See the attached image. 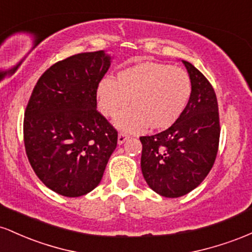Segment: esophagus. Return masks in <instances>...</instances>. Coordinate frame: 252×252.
I'll return each mask as SVG.
<instances>
[{
    "label": "esophagus",
    "mask_w": 252,
    "mask_h": 252,
    "mask_svg": "<svg viewBox=\"0 0 252 252\" xmlns=\"http://www.w3.org/2000/svg\"><path fill=\"white\" fill-rule=\"evenodd\" d=\"M129 138V135L126 132H120L118 134V144H123Z\"/></svg>",
    "instance_id": "esophagus-1"
}]
</instances>
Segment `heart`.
Wrapping results in <instances>:
<instances>
[{
    "mask_svg": "<svg viewBox=\"0 0 252 252\" xmlns=\"http://www.w3.org/2000/svg\"><path fill=\"white\" fill-rule=\"evenodd\" d=\"M192 94V82L186 71L161 63H140L124 68L117 79L105 78L97 89L100 112L116 116L120 128L137 131L148 124L152 129H166L180 118ZM130 99H128V97Z\"/></svg>",
    "mask_w": 252,
    "mask_h": 252,
    "instance_id": "1",
    "label": "heart"
}]
</instances>
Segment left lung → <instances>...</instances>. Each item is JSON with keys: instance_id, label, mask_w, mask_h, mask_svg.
<instances>
[{"instance_id": "left-lung-1", "label": "left lung", "mask_w": 252, "mask_h": 252, "mask_svg": "<svg viewBox=\"0 0 252 252\" xmlns=\"http://www.w3.org/2000/svg\"><path fill=\"white\" fill-rule=\"evenodd\" d=\"M182 63L192 82L186 109L168 129L140 137L142 174L166 198H179L201 184L215 163L220 136L215 89L192 63Z\"/></svg>"}]
</instances>
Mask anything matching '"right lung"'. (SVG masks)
I'll use <instances>...</instances> for the list:
<instances>
[{"label":"right lung","mask_w":252,"mask_h":252,"mask_svg":"<svg viewBox=\"0 0 252 252\" xmlns=\"http://www.w3.org/2000/svg\"><path fill=\"white\" fill-rule=\"evenodd\" d=\"M103 51L60 60L39 78L24 118L26 154L37 178L63 196L96 189L117 146V130L97 108L110 67Z\"/></svg>","instance_id":"add662e5"}]
</instances>
